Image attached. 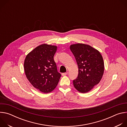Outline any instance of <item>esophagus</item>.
<instances>
[{"mask_svg": "<svg viewBox=\"0 0 127 127\" xmlns=\"http://www.w3.org/2000/svg\"><path fill=\"white\" fill-rule=\"evenodd\" d=\"M67 74H68V72H66V73H63L62 74V76H64V75H67Z\"/></svg>", "mask_w": 127, "mask_h": 127, "instance_id": "1", "label": "esophagus"}]
</instances>
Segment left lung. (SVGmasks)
I'll return each instance as SVG.
<instances>
[{
    "mask_svg": "<svg viewBox=\"0 0 127 127\" xmlns=\"http://www.w3.org/2000/svg\"><path fill=\"white\" fill-rule=\"evenodd\" d=\"M78 67V74L73 85L78 92L86 93L99 83L104 72V62L98 51L84 44L70 47Z\"/></svg>",
    "mask_w": 127,
    "mask_h": 127,
    "instance_id": "1",
    "label": "left lung"
}]
</instances>
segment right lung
Wrapping results in <instances>:
<instances>
[{
    "mask_svg": "<svg viewBox=\"0 0 127 127\" xmlns=\"http://www.w3.org/2000/svg\"><path fill=\"white\" fill-rule=\"evenodd\" d=\"M57 48L55 46L42 44L29 53L25 60L27 78L34 88L45 94L56 88L61 76L54 60Z\"/></svg>",
    "mask_w": 127,
    "mask_h": 127,
    "instance_id": "obj_1",
    "label": "right lung"
}]
</instances>
